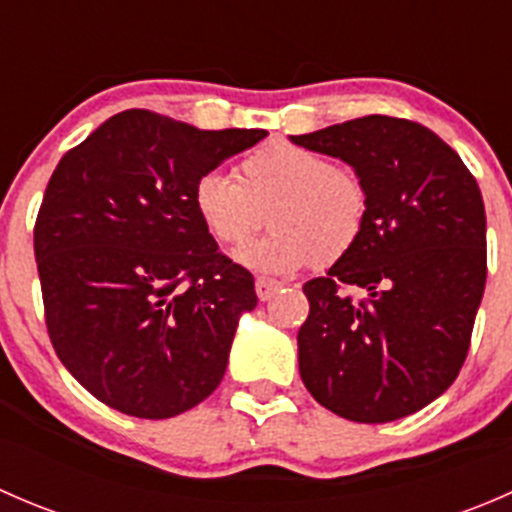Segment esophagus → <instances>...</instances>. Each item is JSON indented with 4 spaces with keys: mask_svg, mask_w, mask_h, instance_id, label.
Wrapping results in <instances>:
<instances>
[{
    "mask_svg": "<svg viewBox=\"0 0 512 512\" xmlns=\"http://www.w3.org/2000/svg\"><path fill=\"white\" fill-rule=\"evenodd\" d=\"M280 287H282V282L270 280V277H257L255 280V292H257V297H260V302H267V299L275 297V292Z\"/></svg>",
    "mask_w": 512,
    "mask_h": 512,
    "instance_id": "34e87169",
    "label": "esophagus"
}]
</instances>
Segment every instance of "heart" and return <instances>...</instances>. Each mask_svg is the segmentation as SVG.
<instances>
[{
    "mask_svg": "<svg viewBox=\"0 0 512 512\" xmlns=\"http://www.w3.org/2000/svg\"><path fill=\"white\" fill-rule=\"evenodd\" d=\"M193 205L223 245H242L260 230L267 210L272 232L240 247L235 260L267 275H289L309 262L329 267L352 252L369 215V193L359 175L329 158L272 143L242 160L240 180L223 170L200 175Z\"/></svg>",
    "mask_w": 512,
    "mask_h": 512,
    "instance_id": "b5f03b06",
    "label": "heart"
}]
</instances>
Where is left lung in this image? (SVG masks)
Instances as JSON below:
<instances>
[{
  "label": "left lung",
  "mask_w": 512,
  "mask_h": 512,
  "mask_svg": "<svg viewBox=\"0 0 512 512\" xmlns=\"http://www.w3.org/2000/svg\"><path fill=\"white\" fill-rule=\"evenodd\" d=\"M352 165L369 193L349 255L304 285L299 376L337 416L386 423L456 381L485 289V208L448 143L406 118L364 116L289 136ZM349 288L367 297L354 303Z\"/></svg>",
  "instance_id": "8db88e82"
}]
</instances>
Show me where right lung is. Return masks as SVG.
<instances>
[{"mask_svg":"<svg viewBox=\"0 0 512 512\" xmlns=\"http://www.w3.org/2000/svg\"><path fill=\"white\" fill-rule=\"evenodd\" d=\"M265 136L131 108L56 165L34 227L46 329L61 364L111 409L170 418L223 381L255 280L220 255L193 188Z\"/></svg>","mask_w":512,"mask_h":512,"instance_id":"1","label":"right lung"}]
</instances>
